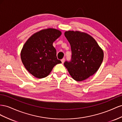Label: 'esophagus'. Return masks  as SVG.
I'll list each match as a JSON object with an SVG mask.
<instances>
[{
  "label": "esophagus",
  "mask_w": 122,
  "mask_h": 122,
  "mask_svg": "<svg viewBox=\"0 0 122 122\" xmlns=\"http://www.w3.org/2000/svg\"><path fill=\"white\" fill-rule=\"evenodd\" d=\"M65 61V59L64 58H63L62 59H61V62H62V63H63Z\"/></svg>",
  "instance_id": "obj_1"
}]
</instances>
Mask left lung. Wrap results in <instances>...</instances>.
Here are the masks:
<instances>
[{
    "label": "left lung",
    "instance_id": "1",
    "mask_svg": "<svg viewBox=\"0 0 122 122\" xmlns=\"http://www.w3.org/2000/svg\"><path fill=\"white\" fill-rule=\"evenodd\" d=\"M64 35L71 50V60L65 61L64 66L75 80H84L99 69L103 60V51L87 34L67 31Z\"/></svg>",
    "mask_w": 122,
    "mask_h": 122
}]
</instances>
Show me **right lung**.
Wrapping results in <instances>:
<instances>
[{
  "instance_id": "1",
  "label": "right lung",
  "mask_w": 122,
  "mask_h": 122,
  "mask_svg": "<svg viewBox=\"0 0 122 122\" xmlns=\"http://www.w3.org/2000/svg\"><path fill=\"white\" fill-rule=\"evenodd\" d=\"M61 35L60 30L48 29L34 34L27 40L21 52V59L30 74L37 78H45L56 65L61 63L53 46Z\"/></svg>"
}]
</instances>
